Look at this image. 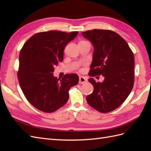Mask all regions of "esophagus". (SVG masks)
I'll return each instance as SVG.
<instances>
[{"instance_id":"34e87169","label":"esophagus","mask_w":151,"mask_h":151,"mask_svg":"<svg viewBox=\"0 0 151 151\" xmlns=\"http://www.w3.org/2000/svg\"><path fill=\"white\" fill-rule=\"evenodd\" d=\"M88 81V80L86 78L84 77V76H80L79 77V84H84L86 82Z\"/></svg>"}]
</instances>
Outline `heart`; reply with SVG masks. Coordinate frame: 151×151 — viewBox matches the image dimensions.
Here are the masks:
<instances>
[{
  "mask_svg": "<svg viewBox=\"0 0 151 151\" xmlns=\"http://www.w3.org/2000/svg\"><path fill=\"white\" fill-rule=\"evenodd\" d=\"M80 42H85V41H80Z\"/></svg>",
  "mask_w": 151,
  "mask_h": 151,
  "instance_id": "obj_1",
  "label": "heart"
}]
</instances>
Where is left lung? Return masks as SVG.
Listing matches in <instances>:
<instances>
[{
	"label": "left lung",
	"instance_id": "left-lung-1",
	"mask_svg": "<svg viewBox=\"0 0 151 151\" xmlns=\"http://www.w3.org/2000/svg\"><path fill=\"white\" fill-rule=\"evenodd\" d=\"M82 35L94 48L89 75L104 77L102 82L89 78L94 89L86 100L96 110L108 113L123 104L132 91L134 54L127 41L115 32L94 29L83 32Z\"/></svg>",
	"mask_w": 151,
	"mask_h": 151
}]
</instances>
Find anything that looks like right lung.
<instances>
[{"label": "right lung", "instance_id": "1", "mask_svg": "<svg viewBox=\"0 0 151 151\" xmlns=\"http://www.w3.org/2000/svg\"><path fill=\"white\" fill-rule=\"evenodd\" d=\"M78 32L50 30L34 34L19 54L17 73L19 85L28 101L40 111L51 113L66 104L69 89L78 83L76 74L62 79L53 75L54 67L63 61L67 43Z\"/></svg>", "mask_w": 151, "mask_h": 151}]
</instances>
